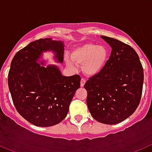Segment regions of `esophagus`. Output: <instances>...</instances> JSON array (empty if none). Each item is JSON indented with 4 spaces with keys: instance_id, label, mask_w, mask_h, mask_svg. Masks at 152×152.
Instances as JSON below:
<instances>
[{
    "instance_id": "obj_1",
    "label": "esophagus",
    "mask_w": 152,
    "mask_h": 152,
    "mask_svg": "<svg viewBox=\"0 0 152 152\" xmlns=\"http://www.w3.org/2000/svg\"><path fill=\"white\" fill-rule=\"evenodd\" d=\"M85 83H86V80H84V78H81V80H80V87H84Z\"/></svg>"
}]
</instances>
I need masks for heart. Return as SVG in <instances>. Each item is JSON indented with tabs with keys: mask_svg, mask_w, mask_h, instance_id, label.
I'll list each match as a JSON object with an SVG mask.
<instances>
[{
	"mask_svg": "<svg viewBox=\"0 0 152 152\" xmlns=\"http://www.w3.org/2000/svg\"><path fill=\"white\" fill-rule=\"evenodd\" d=\"M71 59L65 61L69 68H75V64L82 66L83 72L88 77L96 76L104 69L109 59L107 47L94 43H84L77 45L71 52Z\"/></svg>",
	"mask_w": 152,
	"mask_h": 152,
	"instance_id": "1",
	"label": "heart"
}]
</instances>
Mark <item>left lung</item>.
I'll return each mask as SVG.
<instances>
[{"instance_id":"obj_1","label":"left lung","mask_w":152,"mask_h":152,"mask_svg":"<svg viewBox=\"0 0 152 152\" xmlns=\"http://www.w3.org/2000/svg\"><path fill=\"white\" fill-rule=\"evenodd\" d=\"M112 48L104 69L84 84L87 104L96 121L117 124L129 117L140 103L144 80L138 54L130 45L101 36Z\"/></svg>"}]
</instances>
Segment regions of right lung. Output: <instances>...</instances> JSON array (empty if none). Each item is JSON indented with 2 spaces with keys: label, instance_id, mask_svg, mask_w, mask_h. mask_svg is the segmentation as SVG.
<instances>
[{
  "label": "right lung",
  "instance_id": "add662e5",
  "mask_svg": "<svg viewBox=\"0 0 152 152\" xmlns=\"http://www.w3.org/2000/svg\"><path fill=\"white\" fill-rule=\"evenodd\" d=\"M64 42L40 39L16 53L8 74V87L17 112L40 127L55 126L66 117L80 77L63 76L54 64L44 66L43 52H52L58 63L64 61Z\"/></svg>",
  "mask_w": 152,
  "mask_h": 152
}]
</instances>
